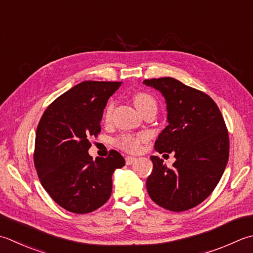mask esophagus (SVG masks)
Here are the masks:
<instances>
[{"mask_svg": "<svg viewBox=\"0 0 253 253\" xmlns=\"http://www.w3.org/2000/svg\"><path fill=\"white\" fill-rule=\"evenodd\" d=\"M125 160H126V165H127V166H130V165H132V163L135 162L137 159H136L135 157H129V156H128V157L125 158Z\"/></svg>", "mask_w": 253, "mask_h": 253, "instance_id": "1", "label": "esophagus"}]
</instances>
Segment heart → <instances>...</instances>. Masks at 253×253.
<instances>
[{"label":"heart","instance_id":"heart-1","mask_svg":"<svg viewBox=\"0 0 253 253\" xmlns=\"http://www.w3.org/2000/svg\"><path fill=\"white\" fill-rule=\"evenodd\" d=\"M133 103H135V105L138 110L142 113L149 106L156 105V100L150 95V94L145 93V92H138L133 95ZM113 110H114V102L111 101L107 104L105 112H104V120L106 122L110 121ZM146 139H147V136L143 135V133H141V135H130V133H125V135H122L118 137L116 142H117V146L122 148V149L129 152H136L140 149L141 143Z\"/></svg>","mask_w":253,"mask_h":253}]
</instances>
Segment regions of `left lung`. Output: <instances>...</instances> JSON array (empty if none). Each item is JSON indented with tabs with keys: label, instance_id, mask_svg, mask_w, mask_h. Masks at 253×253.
<instances>
[{
	"label": "left lung",
	"instance_id": "left-lung-1",
	"mask_svg": "<svg viewBox=\"0 0 253 253\" xmlns=\"http://www.w3.org/2000/svg\"><path fill=\"white\" fill-rule=\"evenodd\" d=\"M166 98L168 125L155 149L174 152L173 168L151 156L153 170L147 179L151 200L171 211H184L209 197L228 162L229 137L218 106L204 92L173 78L145 80Z\"/></svg>",
	"mask_w": 253,
	"mask_h": 253
}]
</instances>
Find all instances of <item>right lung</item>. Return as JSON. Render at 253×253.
Wrapping results in <instances>:
<instances>
[{"label":"right lung","instance_id":"add662e5","mask_svg":"<svg viewBox=\"0 0 253 253\" xmlns=\"http://www.w3.org/2000/svg\"><path fill=\"white\" fill-rule=\"evenodd\" d=\"M122 82L84 81L56 98L39 121L34 163L43 189L62 209L86 214L112 194V175L125 166L120 152L88 155L90 138L101 131L103 110Z\"/></svg>","mask_w":253,"mask_h":253}]
</instances>
